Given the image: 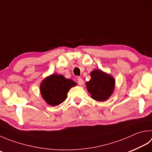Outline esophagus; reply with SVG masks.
Segmentation results:
<instances>
[{
	"label": "esophagus",
	"mask_w": 152,
	"mask_h": 152,
	"mask_svg": "<svg viewBox=\"0 0 152 152\" xmlns=\"http://www.w3.org/2000/svg\"><path fill=\"white\" fill-rule=\"evenodd\" d=\"M77 83H78V84L79 85H82L83 84L84 81H83V80L81 78V77H78V78H77Z\"/></svg>",
	"instance_id": "esophagus-1"
}]
</instances>
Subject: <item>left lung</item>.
I'll return each instance as SVG.
<instances>
[{
    "mask_svg": "<svg viewBox=\"0 0 152 152\" xmlns=\"http://www.w3.org/2000/svg\"><path fill=\"white\" fill-rule=\"evenodd\" d=\"M91 79L86 83L88 92L97 101L107 100L113 92L115 81L113 77L96 69L91 73Z\"/></svg>",
    "mask_w": 152,
    "mask_h": 152,
    "instance_id": "1",
    "label": "left lung"
}]
</instances>
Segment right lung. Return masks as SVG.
<instances>
[{"instance_id": "add662e5", "label": "right lung", "mask_w": 152, "mask_h": 152, "mask_svg": "<svg viewBox=\"0 0 152 152\" xmlns=\"http://www.w3.org/2000/svg\"><path fill=\"white\" fill-rule=\"evenodd\" d=\"M76 85L72 80L65 79L58 74H53L45 79L40 85L42 96L48 104L53 107L64 102L70 88Z\"/></svg>"}]
</instances>
